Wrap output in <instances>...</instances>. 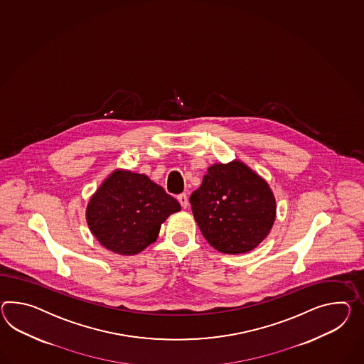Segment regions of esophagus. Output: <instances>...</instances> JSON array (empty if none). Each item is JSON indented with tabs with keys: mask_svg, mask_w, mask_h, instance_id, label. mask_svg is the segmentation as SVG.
I'll use <instances>...</instances> for the list:
<instances>
[{
	"mask_svg": "<svg viewBox=\"0 0 364 364\" xmlns=\"http://www.w3.org/2000/svg\"><path fill=\"white\" fill-rule=\"evenodd\" d=\"M178 203H180V205H181V208H184V209L188 208L189 203H188V196H186V193H181V195H178Z\"/></svg>",
	"mask_w": 364,
	"mask_h": 364,
	"instance_id": "obj_1",
	"label": "esophagus"
}]
</instances>
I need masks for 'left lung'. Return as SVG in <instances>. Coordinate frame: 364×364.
I'll use <instances>...</instances> for the list:
<instances>
[{
	"instance_id": "obj_1",
	"label": "left lung",
	"mask_w": 364,
	"mask_h": 364,
	"mask_svg": "<svg viewBox=\"0 0 364 364\" xmlns=\"http://www.w3.org/2000/svg\"><path fill=\"white\" fill-rule=\"evenodd\" d=\"M189 203L205 240L223 254L237 255L257 247L275 221L269 186L238 160L208 169Z\"/></svg>"
}]
</instances>
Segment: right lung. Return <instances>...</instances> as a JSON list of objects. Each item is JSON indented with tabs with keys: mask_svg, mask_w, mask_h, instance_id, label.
I'll use <instances>...</instances> for the list:
<instances>
[{
	"mask_svg": "<svg viewBox=\"0 0 364 364\" xmlns=\"http://www.w3.org/2000/svg\"><path fill=\"white\" fill-rule=\"evenodd\" d=\"M178 210V200L146 175L116 171L90 198L87 222L104 247L134 255L154 243L160 225Z\"/></svg>",
	"mask_w": 364,
	"mask_h": 364,
	"instance_id": "obj_1",
	"label": "right lung"
}]
</instances>
